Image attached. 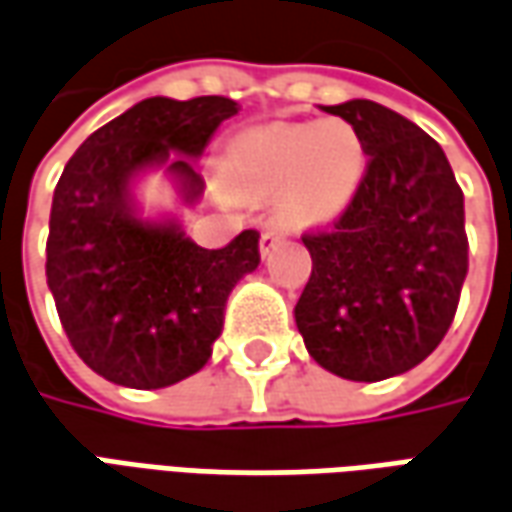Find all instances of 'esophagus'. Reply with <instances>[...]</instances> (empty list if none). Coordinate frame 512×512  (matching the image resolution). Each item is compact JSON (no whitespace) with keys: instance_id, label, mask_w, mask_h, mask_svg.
<instances>
[{"instance_id":"esophagus-1","label":"esophagus","mask_w":512,"mask_h":512,"mask_svg":"<svg viewBox=\"0 0 512 512\" xmlns=\"http://www.w3.org/2000/svg\"><path fill=\"white\" fill-rule=\"evenodd\" d=\"M281 239H284V234H281L278 228H264L262 239H259V248H262V256H267V253L276 248V245H281Z\"/></svg>"}]
</instances>
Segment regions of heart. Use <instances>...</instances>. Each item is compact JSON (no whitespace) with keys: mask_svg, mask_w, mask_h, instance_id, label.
Listing matches in <instances>:
<instances>
[{"mask_svg":"<svg viewBox=\"0 0 512 512\" xmlns=\"http://www.w3.org/2000/svg\"><path fill=\"white\" fill-rule=\"evenodd\" d=\"M234 172L245 189L278 197L292 228L331 222L351 203L365 175V144L340 119L273 125L236 147Z\"/></svg>","mask_w":512,"mask_h":512,"instance_id":"1","label":"heart"}]
</instances>
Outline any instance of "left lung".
Returning a JSON list of instances; mask_svg holds the SVG:
<instances>
[{
  "label": "left lung",
  "instance_id": "8db88e82",
  "mask_svg": "<svg viewBox=\"0 0 512 512\" xmlns=\"http://www.w3.org/2000/svg\"><path fill=\"white\" fill-rule=\"evenodd\" d=\"M365 144V175L337 220L306 231L312 276L295 323L320 368L382 382L446 337L468 273L463 189L440 144L370 100L323 105Z\"/></svg>",
  "mask_w": 512,
  "mask_h": 512
}]
</instances>
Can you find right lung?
<instances>
[{
  "label": "right lung",
  "mask_w": 512,
  "mask_h": 512,
  "mask_svg": "<svg viewBox=\"0 0 512 512\" xmlns=\"http://www.w3.org/2000/svg\"><path fill=\"white\" fill-rule=\"evenodd\" d=\"M236 111L228 97H150L94 130L63 169L47 284L77 357L108 382L158 390L197 373L234 284L262 262L253 228L225 248H200L172 222L139 220L130 197L136 172L167 161L183 200L195 203L203 178L192 158Z\"/></svg>",
  "instance_id": "right-lung-1"
}]
</instances>
